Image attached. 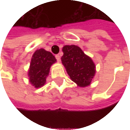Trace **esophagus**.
I'll return each mask as SVG.
<instances>
[{"mask_svg":"<svg viewBox=\"0 0 130 130\" xmlns=\"http://www.w3.org/2000/svg\"><path fill=\"white\" fill-rule=\"evenodd\" d=\"M56 60L59 62L60 61V56L59 55H56Z\"/></svg>","mask_w":130,"mask_h":130,"instance_id":"esophagus-1","label":"esophagus"}]
</instances>
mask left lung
<instances>
[{
    "label": "left lung",
    "mask_w": 130,
    "mask_h": 130,
    "mask_svg": "<svg viewBox=\"0 0 130 130\" xmlns=\"http://www.w3.org/2000/svg\"><path fill=\"white\" fill-rule=\"evenodd\" d=\"M62 52L61 61L72 81L80 87L89 86L96 72L91 58L76 45L64 46Z\"/></svg>",
    "instance_id": "left-lung-1"
}]
</instances>
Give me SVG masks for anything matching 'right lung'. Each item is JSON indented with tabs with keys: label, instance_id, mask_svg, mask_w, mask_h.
I'll list each match as a JSON object with an SVG mask.
<instances>
[{
	"label": "right lung",
	"instance_id": "obj_1",
	"mask_svg": "<svg viewBox=\"0 0 130 130\" xmlns=\"http://www.w3.org/2000/svg\"><path fill=\"white\" fill-rule=\"evenodd\" d=\"M56 59L51 52L40 48L35 51L32 56L28 75L29 82L35 88H41L45 84L51 66Z\"/></svg>",
	"mask_w": 130,
	"mask_h": 130
}]
</instances>
